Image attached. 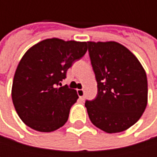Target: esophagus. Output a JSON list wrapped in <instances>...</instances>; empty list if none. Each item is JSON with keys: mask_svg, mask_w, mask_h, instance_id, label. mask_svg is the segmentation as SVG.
<instances>
[{"mask_svg": "<svg viewBox=\"0 0 157 157\" xmlns=\"http://www.w3.org/2000/svg\"><path fill=\"white\" fill-rule=\"evenodd\" d=\"M77 94H78L80 98L82 99V98L84 97V91H83L82 89H79V90H77Z\"/></svg>", "mask_w": 157, "mask_h": 157, "instance_id": "obj_1", "label": "esophagus"}]
</instances>
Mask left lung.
<instances>
[{
	"mask_svg": "<svg viewBox=\"0 0 157 157\" xmlns=\"http://www.w3.org/2000/svg\"><path fill=\"white\" fill-rule=\"evenodd\" d=\"M97 94L85 101L91 122L113 134L135 124L147 105V78L138 59L115 42H87Z\"/></svg>",
	"mask_w": 157,
	"mask_h": 157,
	"instance_id": "left-lung-1",
	"label": "left lung"
}]
</instances>
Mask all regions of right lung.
<instances>
[{"instance_id":"1","label":"right lung","mask_w":157,"mask_h":157,"mask_svg":"<svg viewBox=\"0 0 157 157\" xmlns=\"http://www.w3.org/2000/svg\"><path fill=\"white\" fill-rule=\"evenodd\" d=\"M86 51L85 42L52 38L25 52L16 69L12 97L26 125L39 132H52L67 122L78 95L75 89L62 86V82Z\"/></svg>"}]
</instances>
